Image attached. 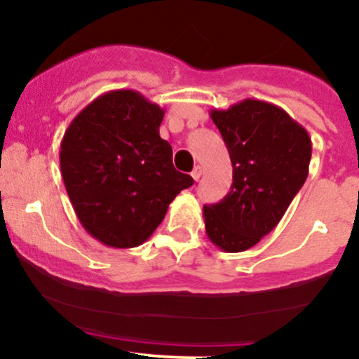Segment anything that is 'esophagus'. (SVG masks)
I'll use <instances>...</instances> for the list:
<instances>
[{
	"instance_id": "obj_1",
	"label": "esophagus",
	"mask_w": 359,
	"mask_h": 359,
	"mask_svg": "<svg viewBox=\"0 0 359 359\" xmlns=\"http://www.w3.org/2000/svg\"><path fill=\"white\" fill-rule=\"evenodd\" d=\"M192 179L194 180H199L201 179V175H203V168H201V167H196V168H194V170H192Z\"/></svg>"
}]
</instances>
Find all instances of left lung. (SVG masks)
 Listing matches in <instances>:
<instances>
[{"label": "left lung", "instance_id": "left-lung-1", "mask_svg": "<svg viewBox=\"0 0 359 359\" xmlns=\"http://www.w3.org/2000/svg\"><path fill=\"white\" fill-rule=\"evenodd\" d=\"M233 165V184L217 204L204 205L205 234L226 253L255 246L278 224L309 175L307 130L271 102L243 100L211 109Z\"/></svg>", "mask_w": 359, "mask_h": 359}]
</instances>
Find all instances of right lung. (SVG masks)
Segmentation results:
<instances>
[{"label":"right lung","instance_id":"obj_1","mask_svg":"<svg viewBox=\"0 0 359 359\" xmlns=\"http://www.w3.org/2000/svg\"><path fill=\"white\" fill-rule=\"evenodd\" d=\"M165 111L138 90L101 94L72 119L60 142V174L90 236L111 248L145 243L191 175L177 172L160 138Z\"/></svg>","mask_w":359,"mask_h":359}]
</instances>
